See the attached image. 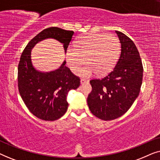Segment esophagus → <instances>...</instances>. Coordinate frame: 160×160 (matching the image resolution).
Instances as JSON below:
<instances>
[{
	"mask_svg": "<svg viewBox=\"0 0 160 160\" xmlns=\"http://www.w3.org/2000/svg\"><path fill=\"white\" fill-rule=\"evenodd\" d=\"M80 82H81V84H84V83L87 82V81L86 79H84V78H82V79L80 80Z\"/></svg>",
	"mask_w": 160,
	"mask_h": 160,
	"instance_id": "34e87169",
	"label": "esophagus"
}]
</instances>
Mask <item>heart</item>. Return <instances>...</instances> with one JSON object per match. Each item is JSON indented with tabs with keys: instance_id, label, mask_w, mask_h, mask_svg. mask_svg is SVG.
Segmentation results:
<instances>
[{
	"instance_id": "obj_1",
	"label": "heart",
	"mask_w": 160,
	"mask_h": 160,
	"mask_svg": "<svg viewBox=\"0 0 160 160\" xmlns=\"http://www.w3.org/2000/svg\"><path fill=\"white\" fill-rule=\"evenodd\" d=\"M120 53V42L112 35L88 33L81 36L73 48L67 50L66 59L70 68L78 75L88 77L94 72L98 76L105 75L112 69Z\"/></svg>"
}]
</instances>
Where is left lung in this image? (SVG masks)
<instances>
[{"label":"left lung","instance_id":"obj_1","mask_svg":"<svg viewBox=\"0 0 160 160\" xmlns=\"http://www.w3.org/2000/svg\"><path fill=\"white\" fill-rule=\"evenodd\" d=\"M121 43V54L115 68L102 78L90 81L92 92L87 104L93 115L108 121L129 110L139 95L143 68L136 46L131 39L116 31Z\"/></svg>","mask_w":160,"mask_h":160}]
</instances>
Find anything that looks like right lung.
Returning a JSON list of instances; mask_svg holds the SVG:
<instances>
[{
	"mask_svg": "<svg viewBox=\"0 0 160 160\" xmlns=\"http://www.w3.org/2000/svg\"><path fill=\"white\" fill-rule=\"evenodd\" d=\"M74 32L52 27L42 30L28 43L18 65V88L22 99L30 112L45 121L60 119L67 111L68 93L77 89L80 78L74 75L64 61L55 71H38L31 61V50L39 41L54 38L63 44L66 53Z\"/></svg>",
	"mask_w": 160,
	"mask_h": 160,
	"instance_id": "obj_1",
	"label": "right lung"
}]
</instances>
